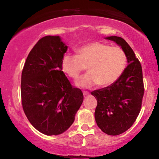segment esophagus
<instances>
[{
	"instance_id": "34e87169",
	"label": "esophagus",
	"mask_w": 159,
	"mask_h": 159,
	"mask_svg": "<svg viewBox=\"0 0 159 159\" xmlns=\"http://www.w3.org/2000/svg\"><path fill=\"white\" fill-rule=\"evenodd\" d=\"M90 93L89 91H83V94H84V96H88L89 95Z\"/></svg>"
}]
</instances>
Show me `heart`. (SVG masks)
I'll use <instances>...</instances> for the list:
<instances>
[{"instance_id": "1", "label": "heart", "mask_w": 159, "mask_h": 159, "mask_svg": "<svg viewBox=\"0 0 159 159\" xmlns=\"http://www.w3.org/2000/svg\"><path fill=\"white\" fill-rule=\"evenodd\" d=\"M127 64V54L121 48L94 42L78 49V54H65L61 66L63 71L74 80L88 66L89 72L78 78L76 84L91 88L98 83L102 86L115 83L124 73Z\"/></svg>"}]
</instances>
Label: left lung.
I'll return each instance as SVG.
<instances>
[{
	"instance_id": "obj_1",
	"label": "left lung",
	"mask_w": 159,
	"mask_h": 159,
	"mask_svg": "<svg viewBox=\"0 0 159 159\" xmlns=\"http://www.w3.org/2000/svg\"><path fill=\"white\" fill-rule=\"evenodd\" d=\"M121 46L128 57V66L121 77L108 87L94 90L98 102L94 118L98 126L109 135H118L132 126L141 111L144 83L142 68L134 51L123 38L107 37Z\"/></svg>"
}]
</instances>
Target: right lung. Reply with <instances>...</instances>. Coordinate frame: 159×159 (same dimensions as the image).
I'll list each match as a JSON object with an SVG mask.
<instances>
[{
    "instance_id": "right-lung-1",
    "label": "right lung",
    "mask_w": 159,
    "mask_h": 159,
    "mask_svg": "<svg viewBox=\"0 0 159 159\" xmlns=\"http://www.w3.org/2000/svg\"><path fill=\"white\" fill-rule=\"evenodd\" d=\"M67 50L59 36L44 37L30 51L22 70L23 110L30 124L47 135L66 131L84 99L81 89L73 87L62 70Z\"/></svg>"
}]
</instances>
